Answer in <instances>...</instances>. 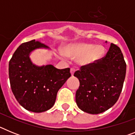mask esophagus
I'll list each match as a JSON object with an SVG mask.
<instances>
[{
  "instance_id": "esophagus-1",
  "label": "esophagus",
  "mask_w": 135,
  "mask_h": 135,
  "mask_svg": "<svg viewBox=\"0 0 135 135\" xmlns=\"http://www.w3.org/2000/svg\"><path fill=\"white\" fill-rule=\"evenodd\" d=\"M75 71H76V70H75L74 68H71L70 69V72H71V76H73L74 74V72H75Z\"/></svg>"
}]
</instances>
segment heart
I'll return each mask as SVG.
<instances>
[{
  "label": "heart",
  "mask_w": 135,
  "mask_h": 135,
  "mask_svg": "<svg viewBox=\"0 0 135 135\" xmlns=\"http://www.w3.org/2000/svg\"><path fill=\"white\" fill-rule=\"evenodd\" d=\"M105 50L103 46H95L91 44L78 43L68 45L64 50L66 56L78 57V64L82 65H89L95 64L104 55ZM63 53L61 55L65 57Z\"/></svg>",
  "instance_id": "b5f03b06"
}]
</instances>
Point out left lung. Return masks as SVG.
<instances>
[{"label": "left lung", "instance_id": "8db88e82", "mask_svg": "<svg viewBox=\"0 0 135 135\" xmlns=\"http://www.w3.org/2000/svg\"><path fill=\"white\" fill-rule=\"evenodd\" d=\"M126 64L118 46L112 43L105 57L75 71L80 81L76 102L83 112L98 114L117 102L125 79Z\"/></svg>", "mask_w": 135, "mask_h": 135}]
</instances>
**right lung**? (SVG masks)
<instances>
[{
    "instance_id": "1",
    "label": "right lung",
    "mask_w": 135,
    "mask_h": 135,
    "mask_svg": "<svg viewBox=\"0 0 135 135\" xmlns=\"http://www.w3.org/2000/svg\"><path fill=\"white\" fill-rule=\"evenodd\" d=\"M39 48L48 49L38 40L21 44L9 61L11 87L17 101L23 108L35 113L51 109L61 87L71 76L70 68L59 70L52 65L36 66L30 53Z\"/></svg>"
}]
</instances>
